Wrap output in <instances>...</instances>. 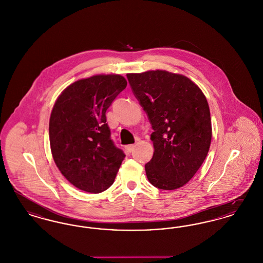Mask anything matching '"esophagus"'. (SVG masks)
Wrapping results in <instances>:
<instances>
[{
	"mask_svg": "<svg viewBox=\"0 0 263 263\" xmlns=\"http://www.w3.org/2000/svg\"><path fill=\"white\" fill-rule=\"evenodd\" d=\"M134 148H135V145H134V144H132V145H127L125 147L126 150L128 151V152H132V151L134 150Z\"/></svg>",
	"mask_w": 263,
	"mask_h": 263,
	"instance_id": "34e87169",
	"label": "esophagus"
}]
</instances>
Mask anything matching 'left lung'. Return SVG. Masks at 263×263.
Instances as JSON below:
<instances>
[{
  "mask_svg": "<svg viewBox=\"0 0 263 263\" xmlns=\"http://www.w3.org/2000/svg\"><path fill=\"white\" fill-rule=\"evenodd\" d=\"M154 132V155L146 163L151 183L163 190L183 186L207 157L212 139L209 104L186 76L165 70L127 74Z\"/></svg>",
  "mask_w": 263,
  "mask_h": 263,
  "instance_id": "left-lung-1",
  "label": "left lung"
}]
</instances>
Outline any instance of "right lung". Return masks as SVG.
I'll list each match as a JSON object with an SVG mask.
<instances>
[{
    "label": "right lung",
    "instance_id": "right-lung-1",
    "mask_svg": "<svg viewBox=\"0 0 263 263\" xmlns=\"http://www.w3.org/2000/svg\"><path fill=\"white\" fill-rule=\"evenodd\" d=\"M126 86L118 74L91 76L68 86L53 105V160L65 178L83 191L100 193L110 187L125 158L110 139L105 112Z\"/></svg>",
    "mask_w": 263,
    "mask_h": 263
}]
</instances>
